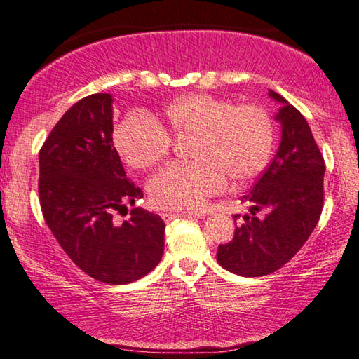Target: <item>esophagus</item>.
Masks as SVG:
<instances>
[{"mask_svg": "<svg viewBox=\"0 0 359 359\" xmlns=\"http://www.w3.org/2000/svg\"><path fill=\"white\" fill-rule=\"evenodd\" d=\"M177 217H196V214H185V212H177V214H172V212H163L161 214V218L165 222H171Z\"/></svg>", "mask_w": 359, "mask_h": 359, "instance_id": "1", "label": "esophagus"}]
</instances>
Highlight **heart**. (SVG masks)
Listing matches in <instances>:
<instances>
[{"label": "heart", "instance_id": "heart-1", "mask_svg": "<svg viewBox=\"0 0 359 359\" xmlns=\"http://www.w3.org/2000/svg\"><path fill=\"white\" fill-rule=\"evenodd\" d=\"M175 137H191V163H174L149 180L151 201L165 209L198 210L214 194L253 180L266 168L274 147V125L263 107L236 104L205 93L172 101L163 111V125L133 114L117 126L114 144L135 169L163 160Z\"/></svg>", "mask_w": 359, "mask_h": 359}]
</instances>
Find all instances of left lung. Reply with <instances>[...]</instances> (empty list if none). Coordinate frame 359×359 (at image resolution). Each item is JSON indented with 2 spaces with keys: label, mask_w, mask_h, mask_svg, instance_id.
Here are the masks:
<instances>
[{
  "label": "left lung",
  "mask_w": 359,
  "mask_h": 359,
  "mask_svg": "<svg viewBox=\"0 0 359 359\" xmlns=\"http://www.w3.org/2000/svg\"><path fill=\"white\" fill-rule=\"evenodd\" d=\"M276 120L282 139L274 160L241 201L250 214L236 226L234 238L218 247L217 261L242 277H261L280 269L299 252L323 209L325 160L304 115L276 92ZM239 218V215H234Z\"/></svg>",
  "instance_id": "8db88e82"
}]
</instances>
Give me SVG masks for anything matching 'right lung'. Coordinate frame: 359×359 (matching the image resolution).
Returning a JSON list of instances; mask_svg holds the SVG:
<instances>
[{"label": "right lung", "instance_id": "add662e5", "mask_svg": "<svg viewBox=\"0 0 359 359\" xmlns=\"http://www.w3.org/2000/svg\"><path fill=\"white\" fill-rule=\"evenodd\" d=\"M112 96L82 98L53 126L39 151L42 215L72 263L109 285L147 276L165 250V222L135 208L117 223L114 212L144 194L126 179L112 142Z\"/></svg>", "mask_w": 359, "mask_h": 359}]
</instances>
